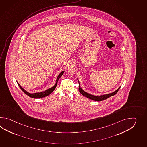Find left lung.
I'll list each match as a JSON object with an SVG mask.
<instances>
[{
  "label": "left lung",
  "instance_id": "obj_1",
  "mask_svg": "<svg viewBox=\"0 0 147 147\" xmlns=\"http://www.w3.org/2000/svg\"><path fill=\"white\" fill-rule=\"evenodd\" d=\"M78 82L79 84H80L79 81L78 80ZM121 87H119L116 91H115L114 92H113L112 93H110L108 94H102V95H100V96H94V95H92V94H91L87 93V92L84 91L81 87H80V86L79 84V92H80V94H82L84 97H87L88 98L91 99V100H94V101H103V100H106L107 98H109V97H111L115 95L118 91L119 90V89Z\"/></svg>",
  "mask_w": 147,
  "mask_h": 147
}]
</instances>
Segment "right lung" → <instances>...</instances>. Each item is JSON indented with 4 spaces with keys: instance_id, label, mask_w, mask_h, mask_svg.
<instances>
[{
    "instance_id": "add662e5",
    "label": "right lung",
    "mask_w": 147,
    "mask_h": 147,
    "mask_svg": "<svg viewBox=\"0 0 147 147\" xmlns=\"http://www.w3.org/2000/svg\"><path fill=\"white\" fill-rule=\"evenodd\" d=\"M64 72H65V71H61V72H60L59 74L58 75L57 78L56 82V84H55V85L53 86V87H52L50 88H49V89H48L46 90L45 91H42V92H36V93H33V94L29 93V92H27L26 90H25V89L19 84V83H18L17 81V84H18V86H19L20 88L22 90V91H23L26 94H27L28 96H29V97H31V98H32L38 99V98H44V97L48 96H49L50 94H51V93L53 92L54 90L55 89L56 87L57 84V83H58V80H59V78L62 76V75H63V74L64 73Z\"/></svg>"
}]
</instances>
